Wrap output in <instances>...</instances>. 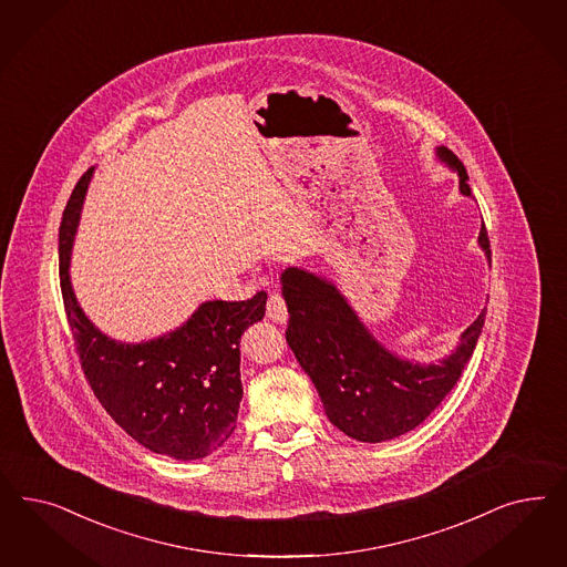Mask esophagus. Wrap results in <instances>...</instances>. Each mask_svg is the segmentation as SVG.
Segmentation results:
<instances>
[{
	"mask_svg": "<svg viewBox=\"0 0 567 567\" xmlns=\"http://www.w3.org/2000/svg\"><path fill=\"white\" fill-rule=\"evenodd\" d=\"M266 316L268 320H272L276 324H285L289 318V309H287V301L282 299L280 292H272L268 303H266Z\"/></svg>",
	"mask_w": 567,
	"mask_h": 567,
	"instance_id": "1",
	"label": "esophagus"
}]
</instances>
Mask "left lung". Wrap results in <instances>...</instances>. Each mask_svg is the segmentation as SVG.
I'll list each match as a JSON object with an SVG mask.
<instances>
[{
	"instance_id": "8db88e82",
	"label": "left lung",
	"mask_w": 567,
	"mask_h": 567,
	"mask_svg": "<svg viewBox=\"0 0 567 567\" xmlns=\"http://www.w3.org/2000/svg\"><path fill=\"white\" fill-rule=\"evenodd\" d=\"M436 155L460 174V190L470 197L467 172L460 157L446 147H436ZM478 243L491 261L484 224ZM280 280L289 308L287 343L311 378L328 420L361 443L391 441L420 426L457 384L484 327L486 308L465 328L460 344L445 360H401L378 343L327 278L291 266Z\"/></svg>"
}]
</instances>
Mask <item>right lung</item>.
Listing matches in <instances>:
<instances>
[{
	"label": "right lung",
	"mask_w": 567,
	"mask_h": 567,
	"mask_svg": "<svg viewBox=\"0 0 567 567\" xmlns=\"http://www.w3.org/2000/svg\"><path fill=\"white\" fill-rule=\"evenodd\" d=\"M91 176L93 168L76 183L60 224V287L83 372L105 412L138 445L172 460H202L237 429L240 334L264 318L268 295L206 301L183 327L152 341L105 337L79 306L69 272Z\"/></svg>",
	"instance_id": "1"
}]
</instances>
